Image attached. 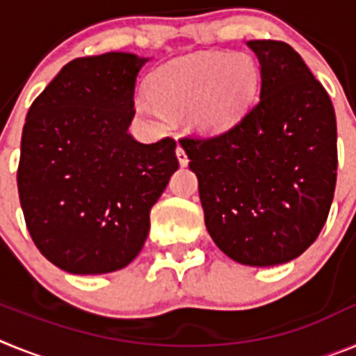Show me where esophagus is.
<instances>
[{
  "label": "esophagus",
  "mask_w": 356,
  "mask_h": 356,
  "mask_svg": "<svg viewBox=\"0 0 356 356\" xmlns=\"http://www.w3.org/2000/svg\"><path fill=\"white\" fill-rule=\"evenodd\" d=\"M176 156H178V162H180L181 168H185V165L188 163V156H187V153H185V149L180 146V144L176 146Z\"/></svg>",
  "instance_id": "34e87169"
}]
</instances>
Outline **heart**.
Masks as SVG:
<instances>
[{"instance_id":"b5f03b06","label":"heart","mask_w":356,"mask_h":356,"mask_svg":"<svg viewBox=\"0 0 356 356\" xmlns=\"http://www.w3.org/2000/svg\"><path fill=\"white\" fill-rule=\"evenodd\" d=\"M259 65L248 55L205 53L168 64L151 80L156 104L137 97V108L149 118L188 114L193 127L219 131L238 121L250 105L257 85Z\"/></svg>"}]
</instances>
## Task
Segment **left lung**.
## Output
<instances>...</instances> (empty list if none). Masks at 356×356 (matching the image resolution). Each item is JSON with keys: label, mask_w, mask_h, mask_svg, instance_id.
Instances as JSON below:
<instances>
[{"label": "left lung", "mask_w": 356, "mask_h": 356, "mask_svg": "<svg viewBox=\"0 0 356 356\" xmlns=\"http://www.w3.org/2000/svg\"><path fill=\"white\" fill-rule=\"evenodd\" d=\"M246 44L260 62L259 102L229 130L180 144L217 248L244 266L269 267L300 257L328 219L337 121L298 51L282 40Z\"/></svg>", "instance_id": "1"}]
</instances>
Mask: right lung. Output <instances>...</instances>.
Listing matches in <instances>:
<instances>
[{
    "instance_id": "obj_1",
    "label": "right lung",
    "mask_w": 356,
    "mask_h": 356,
    "mask_svg": "<svg viewBox=\"0 0 356 356\" xmlns=\"http://www.w3.org/2000/svg\"><path fill=\"white\" fill-rule=\"evenodd\" d=\"M134 53L74 58L28 110L17 188L40 253L71 275L127 267L149 232V212L178 169L171 137L128 134L139 71Z\"/></svg>"
}]
</instances>
